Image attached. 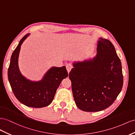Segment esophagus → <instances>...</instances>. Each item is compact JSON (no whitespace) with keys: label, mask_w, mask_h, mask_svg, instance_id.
<instances>
[{"label":"esophagus","mask_w":135,"mask_h":135,"mask_svg":"<svg viewBox=\"0 0 135 135\" xmlns=\"http://www.w3.org/2000/svg\"><path fill=\"white\" fill-rule=\"evenodd\" d=\"M72 67H72V64H70V63H68V64H67L66 65V68H67V70L68 73L71 71V69L72 68Z\"/></svg>","instance_id":"1"}]
</instances>
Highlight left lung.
<instances>
[{
  "label": "left lung",
  "instance_id": "left-lung-1",
  "mask_svg": "<svg viewBox=\"0 0 135 135\" xmlns=\"http://www.w3.org/2000/svg\"><path fill=\"white\" fill-rule=\"evenodd\" d=\"M69 74L76 104L85 112H98L115 102L123 85L122 63L109 40L99 38L93 59L75 62Z\"/></svg>",
  "mask_w": 135,
  "mask_h": 135
}]
</instances>
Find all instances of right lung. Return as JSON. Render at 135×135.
Instances as JSON below:
<instances>
[{"label":"right lung","instance_id":"obj_1","mask_svg":"<svg viewBox=\"0 0 135 135\" xmlns=\"http://www.w3.org/2000/svg\"><path fill=\"white\" fill-rule=\"evenodd\" d=\"M27 33L20 40L11 57L8 70V78L15 97L23 104L33 108H42L52 102L55 93L63 79L68 76L65 66L52 67L48 70L41 80L33 81L23 76L18 66L20 48Z\"/></svg>","mask_w":135,"mask_h":135}]
</instances>
